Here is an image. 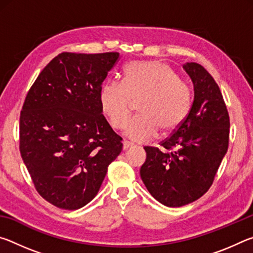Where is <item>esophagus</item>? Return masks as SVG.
<instances>
[{"label":"esophagus","instance_id":"1","mask_svg":"<svg viewBox=\"0 0 253 253\" xmlns=\"http://www.w3.org/2000/svg\"><path fill=\"white\" fill-rule=\"evenodd\" d=\"M131 146H132V144L129 143V142H127V140H125V142L123 143V149H124V151H126V149H128V148L131 147Z\"/></svg>","mask_w":253,"mask_h":253}]
</instances>
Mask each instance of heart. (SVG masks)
Listing matches in <instances>:
<instances>
[{
    "mask_svg": "<svg viewBox=\"0 0 253 253\" xmlns=\"http://www.w3.org/2000/svg\"><path fill=\"white\" fill-rule=\"evenodd\" d=\"M101 109L111 127L122 129L138 101L136 116L128 123L125 134L144 143L158 130L163 135L177 129L190 113L193 90L172 67L160 61H132L125 67L123 83L110 81L99 93Z\"/></svg>",
    "mask_w": 253,
    "mask_h": 253,
    "instance_id": "heart-1",
    "label": "heart"
}]
</instances>
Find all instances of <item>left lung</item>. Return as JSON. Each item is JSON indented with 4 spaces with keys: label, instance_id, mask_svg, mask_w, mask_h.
I'll use <instances>...</instances> for the list:
<instances>
[{
    "label": "left lung",
    "instance_id": "8db88e82",
    "mask_svg": "<svg viewBox=\"0 0 253 253\" xmlns=\"http://www.w3.org/2000/svg\"><path fill=\"white\" fill-rule=\"evenodd\" d=\"M184 70L194 85V100L184 123L161 142L144 147L140 177L149 193L169 208L192 203L207 193L228 151L230 118L219 85L196 62Z\"/></svg>",
    "mask_w": 253,
    "mask_h": 253
}]
</instances>
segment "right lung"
<instances>
[{
	"label": "right lung",
	"mask_w": 253,
	"mask_h": 253,
	"mask_svg": "<svg viewBox=\"0 0 253 253\" xmlns=\"http://www.w3.org/2000/svg\"><path fill=\"white\" fill-rule=\"evenodd\" d=\"M118 52H62L40 72L20 115V153L42 198L77 210L97 195L122 137L102 115L101 84Z\"/></svg>",
	"instance_id": "right-lung-1"
}]
</instances>
